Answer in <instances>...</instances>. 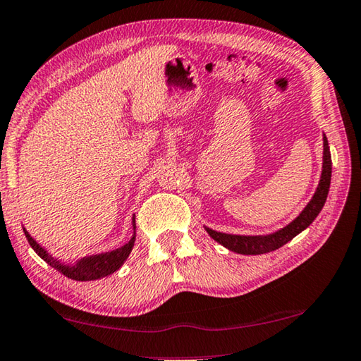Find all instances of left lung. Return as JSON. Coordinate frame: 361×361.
<instances>
[{
  "mask_svg": "<svg viewBox=\"0 0 361 361\" xmlns=\"http://www.w3.org/2000/svg\"><path fill=\"white\" fill-rule=\"evenodd\" d=\"M331 181V156L329 148V140L324 135V169L322 176H320V183L317 186V191L314 194L311 202L307 203L306 208L301 212L297 219L292 221L289 226H286L281 231L274 232L271 235H265V237H245V235H231V233H221L207 228L209 237L218 241L222 246L231 249L233 252L246 254V255H257L276 251L278 247L289 243L292 238L297 237L300 232L311 224V222L317 218L320 209L325 205L326 195H329Z\"/></svg>",
  "mask_w": 361,
  "mask_h": 361,
  "instance_id": "1",
  "label": "left lung"
}]
</instances>
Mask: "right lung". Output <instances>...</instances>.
<instances>
[{"mask_svg":"<svg viewBox=\"0 0 361 361\" xmlns=\"http://www.w3.org/2000/svg\"><path fill=\"white\" fill-rule=\"evenodd\" d=\"M133 222H134V231H135V219ZM23 232H25L26 240H28L30 246L35 249L39 257L44 259L50 267H54L55 270L63 273L64 276L75 279V281H94V279H101L104 276L112 274L124 264V260L129 257L130 251H133L134 241H135V237H133L129 243L115 249V251L90 255V257H83L82 260H78L75 265H64V264H61V262L55 260L51 255H49V252L45 251L42 246H39L36 241L32 240V237H30V233L26 232L25 228H23Z\"/></svg>","mask_w":361,"mask_h":361,"instance_id":"right-lung-1","label":"right lung"}]
</instances>
